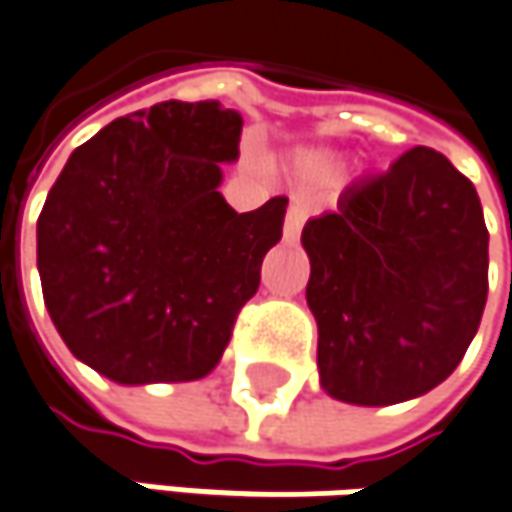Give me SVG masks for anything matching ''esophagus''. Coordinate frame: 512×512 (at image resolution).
Instances as JSON below:
<instances>
[{"mask_svg":"<svg viewBox=\"0 0 512 512\" xmlns=\"http://www.w3.org/2000/svg\"><path fill=\"white\" fill-rule=\"evenodd\" d=\"M307 214H310V205H307V202L295 199V202L289 205V211H286V220H284L286 243H295V240H298V234H301V226H304Z\"/></svg>","mask_w":512,"mask_h":512,"instance_id":"34e87169","label":"esophagus"}]
</instances>
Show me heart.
I'll return each mask as SVG.
<instances>
[{"instance_id": "obj_1", "label": "heart", "mask_w": 512, "mask_h": 512, "mask_svg": "<svg viewBox=\"0 0 512 512\" xmlns=\"http://www.w3.org/2000/svg\"><path fill=\"white\" fill-rule=\"evenodd\" d=\"M310 167H313V170H318V173H330V170H336V165H333V162H324V159H313V162H310Z\"/></svg>"}]
</instances>
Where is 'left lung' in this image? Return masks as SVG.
<instances>
[{"label": "left lung", "mask_w": 512, "mask_h": 512, "mask_svg": "<svg viewBox=\"0 0 512 512\" xmlns=\"http://www.w3.org/2000/svg\"><path fill=\"white\" fill-rule=\"evenodd\" d=\"M301 243L333 400L406 403L458 368L487 304L490 234L475 185L443 153L414 147L359 179Z\"/></svg>", "instance_id": "left-lung-1"}]
</instances>
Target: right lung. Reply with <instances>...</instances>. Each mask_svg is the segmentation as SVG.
<instances>
[{"instance_id": "right-lung-1", "label": "right lung", "mask_w": 512, "mask_h": 512, "mask_svg": "<svg viewBox=\"0 0 512 512\" xmlns=\"http://www.w3.org/2000/svg\"><path fill=\"white\" fill-rule=\"evenodd\" d=\"M240 133L217 101H165L69 156L37 220V269L83 365L121 385L217 368L286 214V196L237 214L220 194Z\"/></svg>"}]
</instances>
